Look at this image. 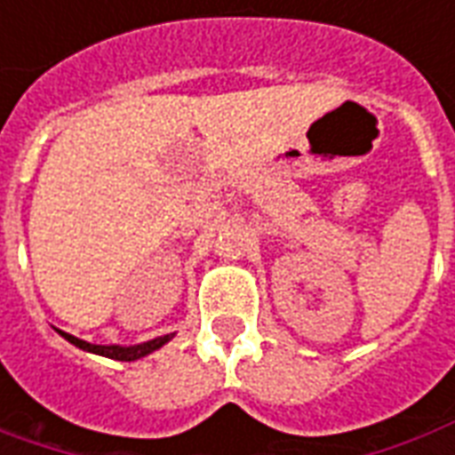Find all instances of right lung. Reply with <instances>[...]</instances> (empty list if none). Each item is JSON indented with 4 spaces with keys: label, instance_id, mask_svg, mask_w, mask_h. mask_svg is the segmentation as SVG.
<instances>
[{
    "label": "right lung",
    "instance_id": "right-lung-1",
    "mask_svg": "<svg viewBox=\"0 0 455 455\" xmlns=\"http://www.w3.org/2000/svg\"><path fill=\"white\" fill-rule=\"evenodd\" d=\"M58 334L63 336L65 341H70L73 346L77 348H83L87 353H97V355H104V358H112V361H139L143 355H148V353L158 351L163 348L165 343L172 339L175 334H165V336H158V339H150V341H143V343H133V346H119V343H109V346H100V343H90V341H83V339H77V336L68 334V331H60V329H55Z\"/></svg>",
    "mask_w": 455,
    "mask_h": 455
}]
</instances>
